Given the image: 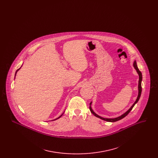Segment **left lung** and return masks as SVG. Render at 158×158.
Segmentation results:
<instances>
[{"label":"left lung","mask_w":158,"mask_h":158,"mask_svg":"<svg viewBox=\"0 0 158 158\" xmlns=\"http://www.w3.org/2000/svg\"><path fill=\"white\" fill-rule=\"evenodd\" d=\"M133 66L134 68L136 70V72L137 73H138L139 76V85H138V96L137 97V99L135 100V103L133 104V105L125 113H124L123 114H122L120 116L118 117H116V118H103L99 115H97L96 113H95L92 109V107H91V104H92V102H90V106H89V110H90V112L92 113L95 117L99 118L101 120H103L106 121H108V122H115V121H117L120 120L122 118H124L126 115H127L128 114L130 113L131 111V110L133 109V108L134 107V106L135 105V104L139 101L140 97V95H141V94H142V74L141 73V72L139 70V69L137 68V63H136V61H135L134 63H133Z\"/></svg>","instance_id":"1"}]
</instances>
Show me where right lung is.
Listing matches in <instances>:
<instances>
[{
  "label": "right lung",
  "instance_id": "1",
  "mask_svg": "<svg viewBox=\"0 0 158 158\" xmlns=\"http://www.w3.org/2000/svg\"><path fill=\"white\" fill-rule=\"evenodd\" d=\"M22 66H23V65H22ZM22 66H21V67H22ZM21 68H19V69H18V70H16V72H15V76H16V73H17V72H18V70H19V69H21ZM63 114H64V113H63V114H61V115H60V116H59V117H58V118H56V119H54V120H57V119H59V118H60V117H61V116H62V115H63Z\"/></svg>",
  "mask_w": 158,
  "mask_h": 158
}]
</instances>
